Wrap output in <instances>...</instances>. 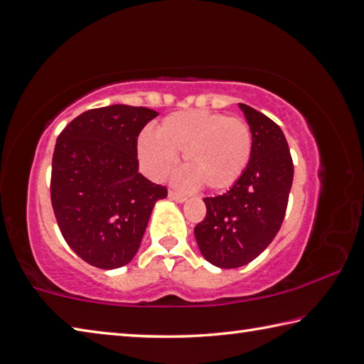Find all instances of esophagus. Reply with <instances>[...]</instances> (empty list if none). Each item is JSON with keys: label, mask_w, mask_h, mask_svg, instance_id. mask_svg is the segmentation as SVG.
I'll use <instances>...</instances> for the list:
<instances>
[{"label": "esophagus", "mask_w": 364, "mask_h": 364, "mask_svg": "<svg viewBox=\"0 0 364 364\" xmlns=\"http://www.w3.org/2000/svg\"><path fill=\"white\" fill-rule=\"evenodd\" d=\"M168 197H170L171 200H176V202H184V200H186V196L181 194V193H176V191H173V189L168 191Z\"/></svg>", "instance_id": "esophagus-1"}]
</instances>
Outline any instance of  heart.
Returning <instances> with one entry per match:
<instances>
[{
	"label": "heart",
	"instance_id": "heart-1",
	"mask_svg": "<svg viewBox=\"0 0 364 364\" xmlns=\"http://www.w3.org/2000/svg\"><path fill=\"white\" fill-rule=\"evenodd\" d=\"M252 132L242 119L212 110H183L165 117L152 134L138 138V156L146 173L162 178L173 168L176 152H183L188 168L178 181L186 188L204 183L213 191L231 188L247 168Z\"/></svg>",
	"mask_w": 364,
	"mask_h": 364
}]
</instances>
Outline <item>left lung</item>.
<instances>
[{
	"label": "left lung",
	"mask_w": 364,
	"mask_h": 364,
	"mask_svg": "<svg viewBox=\"0 0 364 364\" xmlns=\"http://www.w3.org/2000/svg\"><path fill=\"white\" fill-rule=\"evenodd\" d=\"M252 156L242 176L225 194L205 197L207 215L194 228L200 254L218 268H239L268 247L284 220L294 164L279 125L245 104Z\"/></svg>",
	"instance_id": "left-lung-1"
}]
</instances>
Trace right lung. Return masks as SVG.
<instances>
[{
    "mask_svg": "<svg viewBox=\"0 0 364 364\" xmlns=\"http://www.w3.org/2000/svg\"><path fill=\"white\" fill-rule=\"evenodd\" d=\"M159 114L125 104L91 109L56 141L51 204L65 242L101 269L130 263L167 188L138 171V136Z\"/></svg>",
    "mask_w": 364,
    "mask_h": 364,
    "instance_id": "right-lung-1",
    "label": "right lung"
}]
</instances>
